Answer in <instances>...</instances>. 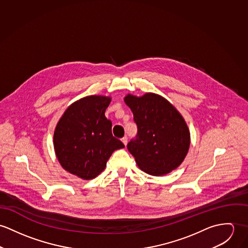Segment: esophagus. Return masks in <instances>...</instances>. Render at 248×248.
Masks as SVG:
<instances>
[{
    "label": "esophagus",
    "mask_w": 248,
    "mask_h": 248,
    "mask_svg": "<svg viewBox=\"0 0 248 248\" xmlns=\"http://www.w3.org/2000/svg\"><path fill=\"white\" fill-rule=\"evenodd\" d=\"M122 141L124 142V145H126L127 144V137L125 136V137L122 138Z\"/></svg>",
    "instance_id": "esophagus-1"
}]
</instances>
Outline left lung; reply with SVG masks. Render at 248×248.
Instances as JSON below:
<instances>
[{
  "instance_id": "obj_1",
  "label": "left lung",
  "mask_w": 248,
  "mask_h": 248,
  "mask_svg": "<svg viewBox=\"0 0 248 248\" xmlns=\"http://www.w3.org/2000/svg\"><path fill=\"white\" fill-rule=\"evenodd\" d=\"M124 103L137 124L135 139L127 143L138 166L152 176H163L181 165L189 149L190 132L180 114L164 97L127 94Z\"/></svg>"
}]
</instances>
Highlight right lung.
Segmentation results:
<instances>
[{"mask_svg":"<svg viewBox=\"0 0 248 248\" xmlns=\"http://www.w3.org/2000/svg\"><path fill=\"white\" fill-rule=\"evenodd\" d=\"M110 97L87 96L64 111L54 131L56 156L63 169L83 180L97 177L112 153L124 144L113 137L105 116Z\"/></svg>","mask_w":248,"mask_h":248,"instance_id":"obj_1","label":"right lung"}]
</instances>
